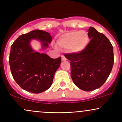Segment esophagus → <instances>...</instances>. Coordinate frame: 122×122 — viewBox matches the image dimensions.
Listing matches in <instances>:
<instances>
[{
  "instance_id": "esophagus-1",
  "label": "esophagus",
  "mask_w": 122,
  "mask_h": 122,
  "mask_svg": "<svg viewBox=\"0 0 122 122\" xmlns=\"http://www.w3.org/2000/svg\"><path fill=\"white\" fill-rule=\"evenodd\" d=\"M61 58H62V61H66V57L64 56H62Z\"/></svg>"
}]
</instances>
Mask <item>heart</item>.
Returning <instances> with one entry per match:
<instances>
[{
  "label": "heart",
  "instance_id": "obj_1",
  "mask_svg": "<svg viewBox=\"0 0 122 122\" xmlns=\"http://www.w3.org/2000/svg\"><path fill=\"white\" fill-rule=\"evenodd\" d=\"M89 36L85 31H73L62 35L57 41V44L64 49H69L73 53L82 52L86 48Z\"/></svg>",
  "mask_w": 122,
  "mask_h": 122
}]
</instances>
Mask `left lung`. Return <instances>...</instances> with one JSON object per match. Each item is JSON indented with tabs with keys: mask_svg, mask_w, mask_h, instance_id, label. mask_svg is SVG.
<instances>
[{
	"mask_svg": "<svg viewBox=\"0 0 122 122\" xmlns=\"http://www.w3.org/2000/svg\"><path fill=\"white\" fill-rule=\"evenodd\" d=\"M91 39L86 48L79 53H68L71 61V76L74 84L85 91L100 88L107 80L114 65V51L110 41L104 34L90 27Z\"/></svg>",
	"mask_w": 122,
	"mask_h": 122,
	"instance_id": "1",
	"label": "left lung"
}]
</instances>
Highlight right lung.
Instances as JSON below:
<instances>
[{"label": "right lung", "mask_w": 122, "mask_h": 122, "mask_svg": "<svg viewBox=\"0 0 122 122\" xmlns=\"http://www.w3.org/2000/svg\"><path fill=\"white\" fill-rule=\"evenodd\" d=\"M33 39L40 41L42 48L45 49L52 37L50 33L40 30L21 35L11 46L9 63L16 83L24 90L40 93L51 86L61 57L53 59L46 54L36 52L30 45Z\"/></svg>", "instance_id": "1"}]
</instances>
